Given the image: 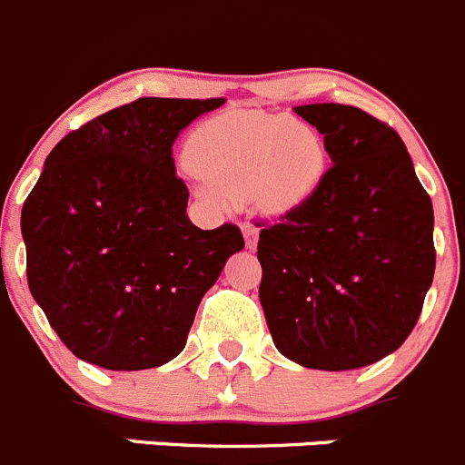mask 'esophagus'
Wrapping results in <instances>:
<instances>
[{"mask_svg": "<svg viewBox=\"0 0 465 465\" xmlns=\"http://www.w3.org/2000/svg\"><path fill=\"white\" fill-rule=\"evenodd\" d=\"M242 236H245V245L250 247V250H254L259 242V229L254 227V224H242Z\"/></svg>", "mask_w": 465, "mask_h": 465, "instance_id": "obj_1", "label": "esophagus"}]
</instances>
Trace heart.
I'll use <instances>...</instances> for the list:
<instances>
[{"instance_id": "b5f03b06", "label": "heart", "mask_w": 465, "mask_h": 465, "mask_svg": "<svg viewBox=\"0 0 465 465\" xmlns=\"http://www.w3.org/2000/svg\"><path fill=\"white\" fill-rule=\"evenodd\" d=\"M185 155L203 179L194 185L203 203L224 211L252 194L271 215L302 206L328 167L316 128L268 112H227L203 121L190 134Z\"/></svg>"}]
</instances>
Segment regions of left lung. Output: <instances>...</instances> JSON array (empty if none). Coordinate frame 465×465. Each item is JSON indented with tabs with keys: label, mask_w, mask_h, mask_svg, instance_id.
I'll use <instances>...</instances> for the list:
<instances>
[{
	"label": "left lung",
	"mask_w": 465,
	"mask_h": 465,
	"mask_svg": "<svg viewBox=\"0 0 465 465\" xmlns=\"http://www.w3.org/2000/svg\"><path fill=\"white\" fill-rule=\"evenodd\" d=\"M293 110L323 134L332 167L259 233V301L284 358L358 370L394 353L418 323L436 271L431 197L383 121L340 103Z\"/></svg>",
	"instance_id": "left-lung-1"
}]
</instances>
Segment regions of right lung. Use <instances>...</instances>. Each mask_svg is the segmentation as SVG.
Segmentation results:
<instances>
[{"mask_svg": "<svg viewBox=\"0 0 465 465\" xmlns=\"http://www.w3.org/2000/svg\"><path fill=\"white\" fill-rule=\"evenodd\" d=\"M224 98H140L73 130L23 206L27 282L59 340L112 371L183 351L241 229L194 227L172 144Z\"/></svg>", "mask_w": 465, "mask_h": 465, "instance_id": "right-lung-1", "label": "right lung"}]
</instances>
